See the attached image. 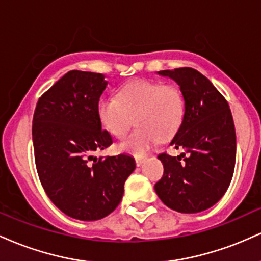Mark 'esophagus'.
<instances>
[{
    "label": "esophagus",
    "mask_w": 261,
    "mask_h": 261,
    "mask_svg": "<svg viewBox=\"0 0 261 261\" xmlns=\"http://www.w3.org/2000/svg\"><path fill=\"white\" fill-rule=\"evenodd\" d=\"M135 161H136V166L140 167V166H142L143 162L146 161V157H136L135 158Z\"/></svg>",
    "instance_id": "34e87169"
}]
</instances>
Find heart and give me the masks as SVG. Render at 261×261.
Returning a JSON list of instances; mask_svg holds the SVG:
<instances>
[{"mask_svg": "<svg viewBox=\"0 0 261 261\" xmlns=\"http://www.w3.org/2000/svg\"><path fill=\"white\" fill-rule=\"evenodd\" d=\"M185 99L173 85L139 80L121 87L116 97H103L98 103V118L106 130L115 137L126 134L136 120L139 127L119 143V149L143 154L157 142L167 139L180 126Z\"/></svg>", "mask_w": 261, "mask_h": 261, "instance_id": "b5f03b06", "label": "heart"}]
</instances>
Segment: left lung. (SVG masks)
<instances>
[{
    "label": "left lung",
    "instance_id": "obj_1",
    "mask_svg": "<svg viewBox=\"0 0 261 261\" xmlns=\"http://www.w3.org/2000/svg\"><path fill=\"white\" fill-rule=\"evenodd\" d=\"M174 80L185 99V113L170 145L184 148L178 157L158 155L164 167L154 190L164 205L181 214H196L224 195L236 164V130L224 97L191 67L160 71Z\"/></svg>",
    "mask_w": 261,
    "mask_h": 261
}]
</instances>
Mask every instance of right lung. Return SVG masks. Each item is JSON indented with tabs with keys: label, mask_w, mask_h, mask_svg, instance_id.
Returning <instances> with one entry per match:
<instances>
[{
	"label": "right lung",
	"mask_w": 261,
	"mask_h": 261,
	"mask_svg": "<svg viewBox=\"0 0 261 261\" xmlns=\"http://www.w3.org/2000/svg\"><path fill=\"white\" fill-rule=\"evenodd\" d=\"M107 85L101 73L70 71L39 98L33 116L41 185L56 207L81 221L112 214L121 201L127 176L136 168L131 155L99 160L92 155L113 143L98 118V103Z\"/></svg>",
	"instance_id": "right-lung-1"
}]
</instances>
